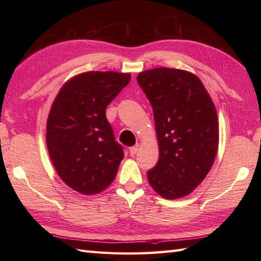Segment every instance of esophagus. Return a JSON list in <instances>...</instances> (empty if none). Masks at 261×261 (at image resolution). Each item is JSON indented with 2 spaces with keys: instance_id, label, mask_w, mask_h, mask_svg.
<instances>
[{
  "instance_id": "1",
  "label": "esophagus",
  "mask_w": 261,
  "mask_h": 261,
  "mask_svg": "<svg viewBox=\"0 0 261 261\" xmlns=\"http://www.w3.org/2000/svg\"><path fill=\"white\" fill-rule=\"evenodd\" d=\"M129 151H130V156L134 157L135 154L138 152V147H131V148L129 149Z\"/></svg>"
}]
</instances>
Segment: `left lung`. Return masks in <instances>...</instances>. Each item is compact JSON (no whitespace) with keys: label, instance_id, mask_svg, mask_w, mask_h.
I'll use <instances>...</instances> for the list:
<instances>
[{"label":"left lung","instance_id":"1","mask_svg":"<svg viewBox=\"0 0 261 261\" xmlns=\"http://www.w3.org/2000/svg\"><path fill=\"white\" fill-rule=\"evenodd\" d=\"M137 82L152 107L159 143L149 184L167 199L184 197L208 174L218 152L212 98L198 77L186 70L154 68L142 71Z\"/></svg>","mask_w":261,"mask_h":261}]
</instances>
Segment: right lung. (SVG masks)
<instances>
[{
  "instance_id": "add662e5",
  "label": "right lung",
  "mask_w": 261,
  "mask_h": 261,
  "mask_svg": "<svg viewBox=\"0 0 261 261\" xmlns=\"http://www.w3.org/2000/svg\"><path fill=\"white\" fill-rule=\"evenodd\" d=\"M130 80V74L88 71L69 80L55 98L47 121L49 156L76 192L93 195L115 178L124 152L105 110Z\"/></svg>"
}]
</instances>
